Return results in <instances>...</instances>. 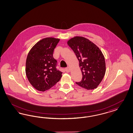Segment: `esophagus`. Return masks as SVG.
Returning <instances> with one entry per match:
<instances>
[{"label":"esophagus","mask_w":133,"mask_h":133,"mask_svg":"<svg viewBox=\"0 0 133 133\" xmlns=\"http://www.w3.org/2000/svg\"><path fill=\"white\" fill-rule=\"evenodd\" d=\"M71 69L70 67H67L65 68V71L66 72H71Z\"/></svg>","instance_id":"obj_1"}]
</instances>
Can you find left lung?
Here are the masks:
<instances>
[{
	"label": "left lung",
	"mask_w": 133,
	"mask_h": 133,
	"mask_svg": "<svg viewBox=\"0 0 133 133\" xmlns=\"http://www.w3.org/2000/svg\"><path fill=\"white\" fill-rule=\"evenodd\" d=\"M67 44L75 53L82 78L76 84L87 90L97 88L104 77L106 63L104 55L93 42L82 36H75Z\"/></svg>",
	"instance_id": "obj_1"
}]
</instances>
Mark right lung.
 Returning <instances> with one entry per match:
<instances>
[{
  "label": "right lung",
  "mask_w": 133,
  "mask_h": 133,
  "mask_svg": "<svg viewBox=\"0 0 133 133\" xmlns=\"http://www.w3.org/2000/svg\"><path fill=\"white\" fill-rule=\"evenodd\" d=\"M60 39L46 37L38 41L30 50L26 61L25 72L30 84L44 92L60 81L62 72L56 68L53 57L54 49Z\"/></svg>",
  "instance_id": "1"
}]
</instances>
